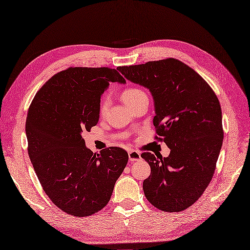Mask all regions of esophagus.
Wrapping results in <instances>:
<instances>
[{
  "label": "esophagus",
  "mask_w": 250,
  "mask_h": 250,
  "mask_svg": "<svg viewBox=\"0 0 250 250\" xmlns=\"http://www.w3.org/2000/svg\"><path fill=\"white\" fill-rule=\"evenodd\" d=\"M128 156H129V160L132 161V162H135V161H139L141 159V156L140 153L137 151V150H130L128 152Z\"/></svg>",
  "instance_id": "esophagus-1"
}]
</instances>
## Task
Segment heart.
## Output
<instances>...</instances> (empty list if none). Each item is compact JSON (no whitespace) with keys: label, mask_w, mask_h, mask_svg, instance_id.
<instances>
[{"label":"heart","mask_w":250,"mask_h":250,"mask_svg":"<svg viewBox=\"0 0 250 250\" xmlns=\"http://www.w3.org/2000/svg\"><path fill=\"white\" fill-rule=\"evenodd\" d=\"M146 97V92L138 88V87H131V88H127L123 91L122 93V98L123 101L126 103V104L128 106L132 105L134 103H136L138 100ZM110 104V98L108 96H104L101 102V105H100V114L101 115H104L106 110L109 108Z\"/></svg>","instance_id":"heart-1"}]
</instances>
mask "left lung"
Wrapping results in <instances>:
<instances>
[{"label": "left lung", "mask_w": 250, "mask_h": 250, "mask_svg": "<svg viewBox=\"0 0 250 250\" xmlns=\"http://www.w3.org/2000/svg\"><path fill=\"white\" fill-rule=\"evenodd\" d=\"M118 69L149 89L156 138L171 149L167 158L141 154L150 166L146 197L161 210H184L203 195L216 170L224 138L220 102L203 77L174 58Z\"/></svg>", "instance_id": "left-lung-1"}]
</instances>
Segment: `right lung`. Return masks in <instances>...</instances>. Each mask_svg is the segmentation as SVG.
Wrapping results in <instances>:
<instances>
[{"label":"right lung","mask_w":250,"mask_h":250,"mask_svg":"<svg viewBox=\"0 0 250 250\" xmlns=\"http://www.w3.org/2000/svg\"><path fill=\"white\" fill-rule=\"evenodd\" d=\"M117 70H63L44 83L28 109L25 131L33 169L53 204L71 216L104 208L128 162L123 148L93 153L82 137L98 124L101 96L110 83L126 82Z\"/></svg>","instance_id":"right-lung-1"}]
</instances>
